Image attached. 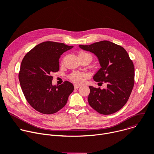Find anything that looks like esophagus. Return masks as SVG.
I'll return each mask as SVG.
<instances>
[{"label":"esophagus","instance_id":"esophagus-1","mask_svg":"<svg viewBox=\"0 0 154 154\" xmlns=\"http://www.w3.org/2000/svg\"><path fill=\"white\" fill-rule=\"evenodd\" d=\"M81 87V85H79V84H75L74 85V88H75V89H78L79 87Z\"/></svg>","mask_w":154,"mask_h":154}]
</instances>
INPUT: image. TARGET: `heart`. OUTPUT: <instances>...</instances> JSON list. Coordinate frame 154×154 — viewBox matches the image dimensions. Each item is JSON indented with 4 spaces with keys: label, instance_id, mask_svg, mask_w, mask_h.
<instances>
[{
    "label": "heart",
    "instance_id": "heart-1",
    "mask_svg": "<svg viewBox=\"0 0 154 154\" xmlns=\"http://www.w3.org/2000/svg\"><path fill=\"white\" fill-rule=\"evenodd\" d=\"M89 54L85 53V52H83V51H81L79 54V57H82V56H85V55H88ZM86 74L84 73H82V72H73L72 73L71 75H70L69 77L71 79L72 81H74V82H80L82 80L83 77H86Z\"/></svg>",
    "mask_w": 154,
    "mask_h": 154
}]
</instances>
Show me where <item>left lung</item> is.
I'll use <instances>...</instances> for the list:
<instances>
[{"label": "left lung", "instance_id": "8db88e82", "mask_svg": "<svg viewBox=\"0 0 154 154\" xmlns=\"http://www.w3.org/2000/svg\"><path fill=\"white\" fill-rule=\"evenodd\" d=\"M79 47L93 53L101 68L94 75L96 82H104L107 88L90 86L88 101L90 106L103 115L114 114L127 103L134 82V67L122 47L107 40Z\"/></svg>", "mask_w": 154, "mask_h": 154}]
</instances>
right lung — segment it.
Instances as JSON below:
<instances>
[{
    "instance_id": "obj_1",
    "label": "right lung",
    "mask_w": 154,
    "mask_h": 154,
    "mask_svg": "<svg viewBox=\"0 0 154 154\" xmlns=\"http://www.w3.org/2000/svg\"><path fill=\"white\" fill-rule=\"evenodd\" d=\"M72 48L63 43L44 42L27 53L21 62L19 80L22 91L29 104L42 114L57 112L74 91L72 83L68 81L53 85L51 76L59 71L61 55Z\"/></svg>"
}]
</instances>
